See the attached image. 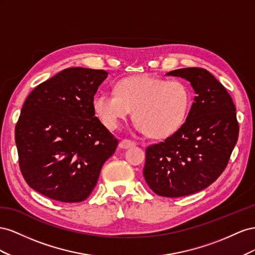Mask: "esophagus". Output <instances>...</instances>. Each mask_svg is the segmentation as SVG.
<instances>
[{"instance_id": "1", "label": "esophagus", "mask_w": 255, "mask_h": 255, "mask_svg": "<svg viewBox=\"0 0 255 255\" xmlns=\"http://www.w3.org/2000/svg\"><path fill=\"white\" fill-rule=\"evenodd\" d=\"M135 145V142L134 141H131V140H128V139H123L121 140L120 142V147L121 148H129V147H132Z\"/></svg>"}]
</instances>
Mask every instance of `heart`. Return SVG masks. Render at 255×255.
<instances>
[{
  "label": "heart",
  "instance_id": "obj_1",
  "mask_svg": "<svg viewBox=\"0 0 255 255\" xmlns=\"http://www.w3.org/2000/svg\"><path fill=\"white\" fill-rule=\"evenodd\" d=\"M191 107V92L178 80L151 76L121 80L116 93H98L93 109L109 129H116L134 110L136 128L152 137L171 135L183 126Z\"/></svg>",
  "mask_w": 255,
  "mask_h": 255
}]
</instances>
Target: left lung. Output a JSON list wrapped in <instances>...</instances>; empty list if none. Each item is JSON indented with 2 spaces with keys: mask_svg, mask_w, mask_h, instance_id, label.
Masks as SVG:
<instances>
[{
  "mask_svg": "<svg viewBox=\"0 0 255 255\" xmlns=\"http://www.w3.org/2000/svg\"><path fill=\"white\" fill-rule=\"evenodd\" d=\"M191 83L194 103L177 131L145 150L143 175L156 194L179 198L199 192L227 168L239 133L236 108L225 87L204 68L168 72Z\"/></svg>",
  "mask_w": 255,
  "mask_h": 255,
  "instance_id": "8db88e82",
  "label": "left lung"
}]
</instances>
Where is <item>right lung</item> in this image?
Returning a JSON list of instances; mask_svg holds the SVG:
<instances>
[{
	"label": "right lung",
	"mask_w": 255,
	"mask_h": 255,
	"mask_svg": "<svg viewBox=\"0 0 255 255\" xmlns=\"http://www.w3.org/2000/svg\"><path fill=\"white\" fill-rule=\"evenodd\" d=\"M107 76L101 69L67 68L27 96L14 139L20 171L35 191L77 203L95 188L101 168L119 144L93 109Z\"/></svg>",
	"instance_id": "right-lung-1"
}]
</instances>
